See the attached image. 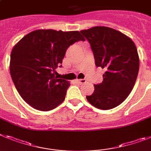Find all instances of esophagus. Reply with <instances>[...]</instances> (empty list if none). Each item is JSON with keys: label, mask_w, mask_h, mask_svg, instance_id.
Wrapping results in <instances>:
<instances>
[{"label": "esophagus", "mask_w": 151, "mask_h": 151, "mask_svg": "<svg viewBox=\"0 0 151 151\" xmlns=\"http://www.w3.org/2000/svg\"><path fill=\"white\" fill-rule=\"evenodd\" d=\"M77 82H78V83H79V84H85V83H86V79H78Z\"/></svg>", "instance_id": "esophagus-1"}]
</instances>
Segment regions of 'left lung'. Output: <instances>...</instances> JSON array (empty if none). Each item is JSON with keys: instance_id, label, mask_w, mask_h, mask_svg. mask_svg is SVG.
<instances>
[{"instance_id": "8db88e82", "label": "left lung", "mask_w": 151, "mask_h": 151, "mask_svg": "<svg viewBox=\"0 0 151 151\" xmlns=\"http://www.w3.org/2000/svg\"><path fill=\"white\" fill-rule=\"evenodd\" d=\"M91 46L95 65L105 69L101 83L86 96L97 109L109 110L122 104L131 93L139 71L136 46L129 37L107 27H95L80 31Z\"/></svg>"}]
</instances>
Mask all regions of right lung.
<instances>
[{
  "mask_svg": "<svg viewBox=\"0 0 151 151\" xmlns=\"http://www.w3.org/2000/svg\"><path fill=\"white\" fill-rule=\"evenodd\" d=\"M85 41L78 31L37 29L28 33L13 48L10 72L18 93L35 109L50 111L60 105L70 84L55 76L67 49Z\"/></svg>",
  "mask_w": 151,
  "mask_h": 151,
  "instance_id": "1",
  "label": "right lung"
}]
</instances>
